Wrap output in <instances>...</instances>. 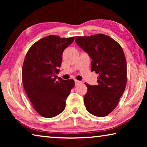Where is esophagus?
<instances>
[{
    "label": "esophagus",
    "mask_w": 147,
    "mask_h": 147,
    "mask_svg": "<svg viewBox=\"0 0 147 147\" xmlns=\"http://www.w3.org/2000/svg\"><path fill=\"white\" fill-rule=\"evenodd\" d=\"M82 84V82L77 80H75V85H76V86L78 85V84Z\"/></svg>",
    "instance_id": "esophagus-1"
}]
</instances>
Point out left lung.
Listing matches in <instances>:
<instances>
[{"mask_svg": "<svg viewBox=\"0 0 147 147\" xmlns=\"http://www.w3.org/2000/svg\"><path fill=\"white\" fill-rule=\"evenodd\" d=\"M75 41L92 59L91 71L98 74V84L85 83L87 111L96 117H105L116 108L127 82L126 60L117 42L106 35L76 36Z\"/></svg>", "mask_w": 147, "mask_h": 147, "instance_id": "8db88e82", "label": "left lung"}]
</instances>
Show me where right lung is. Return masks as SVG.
I'll return each mask as SVG.
<instances>
[{
  "mask_svg": "<svg viewBox=\"0 0 147 147\" xmlns=\"http://www.w3.org/2000/svg\"><path fill=\"white\" fill-rule=\"evenodd\" d=\"M74 37L61 38L51 35L32 45L24 58L22 80L32 106L46 118L57 116L66 106V99L74 86L73 79H57L62 54Z\"/></svg>",
  "mask_w": 147,
  "mask_h": 147,
  "instance_id": "right-lung-1",
  "label": "right lung"
}]
</instances>
